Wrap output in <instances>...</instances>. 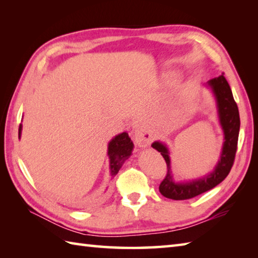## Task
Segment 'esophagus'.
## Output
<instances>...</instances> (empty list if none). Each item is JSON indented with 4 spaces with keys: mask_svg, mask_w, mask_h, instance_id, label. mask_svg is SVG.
I'll return each instance as SVG.
<instances>
[{
    "mask_svg": "<svg viewBox=\"0 0 258 258\" xmlns=\"http://www.w3.org/2000/svg\"><path fill=\"white\" fill-rule=\"evenodd\" d=\"M134 140L139 146L145 147L152 143L153 134L144 123H140L134 130Z\"/></svg>",
    "mask_w": 258,
    "mask_h": 258,
    "instance_id": "34e87169",
    "label": "esophagus"
}]
</instances>
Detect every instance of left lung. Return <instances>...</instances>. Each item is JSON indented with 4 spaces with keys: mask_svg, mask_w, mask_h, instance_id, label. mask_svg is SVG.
<instances>
[{
    "mask_svg": "<svg viewBox=\"0 0 258 258\" xmlns=\"http://www.w3.org/2000/svg\"><path fill=\"white\" fill-rule=\"evenodd\" d=\"M207 84L212 89L216 98L218 117H220V123L224 132V140H225L223 144L221 160L218 161L214 171L211 174H208L207 176L186 183H176L173 179L168 149L165 144L161 143V142H154L152 144L153 149L161 153L167 165L165 177H164L160 184V187H158L161 194L167 197V199L183 201L193 199L197 195L205 193V191L214 188L226 178L234 164L235 155H236L237 151L240 126L237 104L234 100L232 90L225 76H224V73L218 78L210 80L207 82Z\"/></svg>",
    "mask_w": 258,
    "mask_h": 258,
    "instance_id": "1",
    "label": "left lung"
}]
</instances>
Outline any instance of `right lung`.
Wrapping results in <instances>:
<instances>
[{
    "label": "right lung",
    "instance_id": "add662e5",
    "mask_svg": "<svg viewBox=\"0 0 258 258\" xmlns=\"http://www.w3.org/2000/svg\"><path fill=\"white\" fill-rule=\"evenodd\" d=\"M22 124L19 127V138H21ZM133 142L128 138V134L124 132L120 133L117 136L109 142L107 155L109 157V168H111V175L114 177L122 167L124 162L127 160L130 155L132 154L133 151Z\"/></svg>",
    "mask_w": 258,
    "mask_h": 258
}]
</instances>
